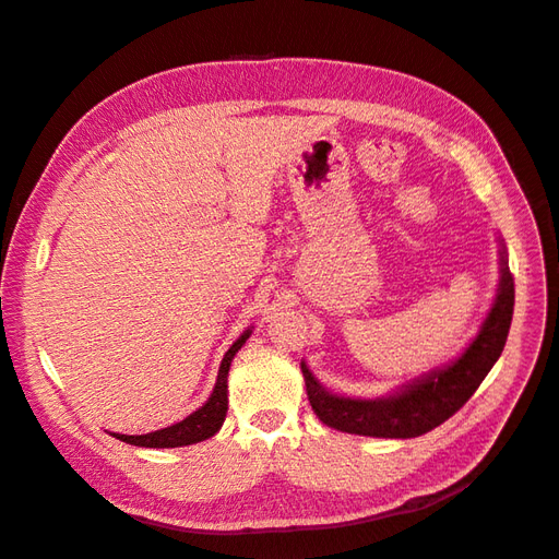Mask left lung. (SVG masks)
Masks as SVG:
<instances>
[{
  "mask_svg": "<svg viewBox=\"0 0 559 559\" xmlns=\"http://www.w3.org/2000/svg\"><path fill=\"white\" fill-rule=\"evenodd\" d=\"M513 302L515 289L509 253L499 238L497 296L480 331L460 357L378 399L333 394L312 376L308 364L300 361L314 415L331 429L373 438H415L441 427L473 396L501 357L513 319Z\"/></svg>",
  "mask_w": 559,
  "mask_h": 559,
  "instance_id": "1",
  "label": "left lung"
}]
</instances>
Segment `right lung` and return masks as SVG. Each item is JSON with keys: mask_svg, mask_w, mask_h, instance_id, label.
Segmentation results:
<instances>
[{"mask_svg": "<svg viewBox=\"0 0 559 559\" xmlns=\"http://www.w3.org/2000/svg\"><path fill=\"white\" fill-rule=\"evenodd\" d=\"M251 335V326L230 345V349L224 354L222 366H218V376L216 384L212 389L210 399L200 405L195 413H191L186 419L177 421V425H170L158 431L142 433V436H126V433H111L114 438L130 445L138 448H181V445H193L200 441H207L218 429H222L226 413H228V370L230 361L235 359V354L247 343V337Z\"/></svg>", "mask_w": 559, "mask_h": 559, "instance_id": "right-lung-1", "label": "right lung"}]
</instances>
